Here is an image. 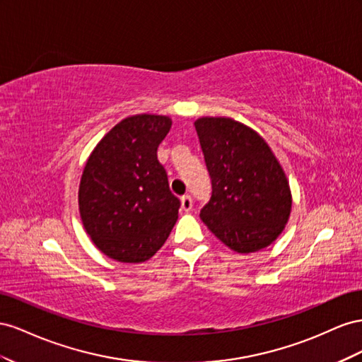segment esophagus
Listing matches in <instances>:
<instances>
[{
    "label": "esophagus",
    "mask_w": 362,
    "mask_h": 362,
    "mask_svg": "<svg viewBox=\"0 0 362 362\" xmlns=\"http://www.w3.org/2000/svg\"><path fill=\"white\" fill-rule=\"evenodd\" d=\"M180 206H182V209H183L185 212H189V211L192 209V199H191V195H183V197L180 199Z\"/></svg>",
    "instance_id": "34e87169"
}]
</instances>
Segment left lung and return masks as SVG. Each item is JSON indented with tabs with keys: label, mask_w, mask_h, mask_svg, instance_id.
I'll list each match as a JSON object with an SVG mask.
<instances>
[{
	"label": "left lung",
	"mask_w": 362,
	"mask_h": 362,
	"mask_svg": "<svg viewBox=\"0 0 362 362\" xmlns=\"http://www.w3.org/2000/svg\"><path fill=\"white\" fill-rule=\"evenodd\" d=\"M212 179V197L202 221L229 249L252 253L282 233L291 214L286 174L265 139L226 117L194 122Z\"/></svg>",
	"instance_id": "obj_1"
}]
</instances>
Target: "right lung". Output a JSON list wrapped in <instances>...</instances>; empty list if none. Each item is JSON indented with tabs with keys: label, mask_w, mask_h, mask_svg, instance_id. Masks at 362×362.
Segmentation results:
<instances>
[{
	"label": "right lung",
	"mask_w": 362,
	"mask_h": 362,
	"mask_svg": "<svg viewBox=\"0 0 362 362\" xmlns=\"http://www.w3.org/2000/svg\"><path fill=\"white\" fill-rule=\"evenodd\" d=\"M171 118L139 113L112 127L92 150L78 187V211L98 250L118 262L150 259L179 216L158 160Z\"/></svg>",
	"instance_id": "add662e5"
}]
</instances>
